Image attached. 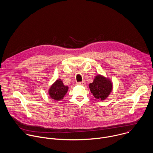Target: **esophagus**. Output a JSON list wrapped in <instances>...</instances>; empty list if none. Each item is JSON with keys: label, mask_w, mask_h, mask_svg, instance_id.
Returning a JSON list of instances; mask_svg holds the SVG:
<instances>
[{"label": "esophagus", "mask_w": 153, "mask_h": 153, "mask_svg": "<svg viewBox=\"0 0 153 153\" xmlns=\"http://www.w3.org/2000/svg\"><path fill=\"white\" fill-rule=\"evenodd\" d=\"M77 85H85V82L83 81V82H77Z\"/></svg>", "instance_id": "esophagus-1"}]
</instances>
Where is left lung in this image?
Masks as SVG:
<instances>
[{
	"label": "left lung",
	"mask_w": 153,
	"mask_h": 153,
	"mask_svg": "<svg viewBox=\"0 0 153 153\" xmlns=\"http://www.w3.org/2000/svg\"><path fill=\"white\" fill-rule=\"evenodd\" d=\"M89 87L95 98L105 100L112 92L113 85L109 79L98 74L89 85Z\"/></svg>",
	"instance_id": "left-lung-1"
}]
</instances>
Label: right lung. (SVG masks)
Wrapping results in <instances>:
<instances>
[{"instance_id": "1", "label": "right lung", "mask_w": 153, "mask_h": 153, "mask_svg": "<svg viewBox=\"0 0 153 153\" xmlns=\"http://www.w3.org/2000/svg\"><path fill=\"white\" fill-rule=\"evenodd\" d=\"M68 90V87L64 85L61 79H58L50 86L48 89V94L53 100L59 101L63 99Z\"/></svg>"}]
</instances>
